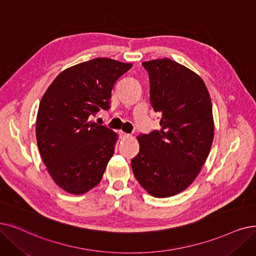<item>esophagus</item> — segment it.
<instances>
[{
  "mask_svg": "<svg viewBox=\"0 0 256 256\" xmlns=\"http://www.w3.org/2000/svg\"><path fill=\"white\" fill-rule=\"evenodd\" d=\"M132 135L130 134H128V132H120V137L121 138H124V139H126V138H128V137H130Z\"/></svg>",
  "mask_w": 256,
  "mask_h": 256,
  "instance_id": "34e87169",
  "label": "esophagus"
}]
</instances>
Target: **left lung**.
I'll return each instance as SVG.
<instances>
[{"label": "left lung", "mask_w": 256, "mask_h": 256, "mask_svg": "<svg viewBox=\"0 0 256 256\" xmlns=\"http://www.w3.org/2000/svg\"><path fill=\"white\" fill-rule=\"evenodd\" d=\"M150 77V100L160 112L161 130L138 137L140 150L132 172L156 198L190 186L205 163L214 141L210 96L203 80L170 58L143 62Z\"/></svg>", "instance_id": "1"}]
</instances>
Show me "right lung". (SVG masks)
Segmentation results:
<instances>
[{"mask_svg":"<svg viewBox=\"0 0 256 256\" xmlns=\"http://www.w3.org/2000/svg\"><path fill=\"white\" fill-rule=\"evenodd\" d=\"M132 64L99 58L62 71L40 102L36 141L54 182L82 194L95 187L114 154L117 134L93 120L110 108L113 86Z\"/></svg>","mask_w":256,"mask_h":256,"instance_id":"obj_1","label":"right lung"}]
</instances>
